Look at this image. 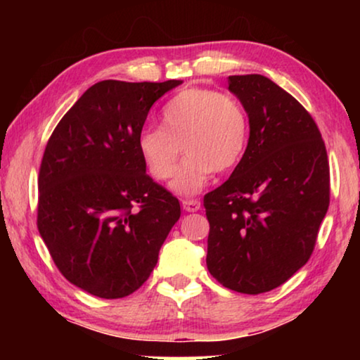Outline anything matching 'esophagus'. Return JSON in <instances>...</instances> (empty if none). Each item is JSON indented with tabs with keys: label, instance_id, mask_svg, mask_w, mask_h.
<instances>
[{
	"label": "esophagus",
	"instance_id": "1",
	"mask_svg": "<svg viewBox=\"0 0 360 360\" xmlns=\"http://www.w3.org/2000/svg\"><path fill=\"white\" fill-rule=\"evenodd\" d=\"M181 205H184V210L188 211V213H195V211H198L201 208V203L198 200H184Z\"/></svg>",
	"mask_w": 360,
	"mask_h": 360
}]
</instances>
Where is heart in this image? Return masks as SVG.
Returning <instances> with one entry per match:
<instances>
[{"instance_id":"b5f03b06","label":"heart","mask_w":360,"mask_h":360,"mask_svg":"<svg viewBox=\"0 0 360 360\" xmlns=\"http://www.w3.org/2000/svg\"><path fill=\"white\" fill-rule=\"evenodd\" d=\"M249 141V116L234 96L213 88H186L162 108L160 127H147L137 136V150L157 180L175 174L184 149L186 159L172 188L195 195L213 172H228L243 159Z\"/></svg>"}]
</instances>
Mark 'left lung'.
Returning <instances> with one entry per match:
<instances>
[{
    "instance_id": "left-lung-1",
    "label": "left lung",
    "mask_w": 360,
    "mask_h": 360,
    "mask_svg": "<svg viewBox=\"0 0 360 360\" xmlns=\"http://www.w3.org/2000/svg\"><path fill=\"white\" fill-rule=\"evenodd\" d=\"M249 142L228 180L205 195L210 274L239 293L287 282L311 257L329 206L326 146L311 115L264 75L229 77Z\"/></svg>"
}]
</instances>
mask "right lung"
Returning <instances> with one entry per match:
<instances>
[{
  "label": "right lung",
  "mask_w": 360,
  "mask_h": 360,
  "mask_svg": "<svg viewBox=\"0 0 360 360\" xmlns=\"http://www.w3.org/2000/svg\"><path fill=\"white\" fill-rule=\"evenodd\" d=\"M180 83L98 82L44 150L39 233L63 277L95 297L134 293L180 218L179 200L146 174L137 150L150 106Z\"/></svg>",
  "instance_id": "obj_1"
}]
</instances>
